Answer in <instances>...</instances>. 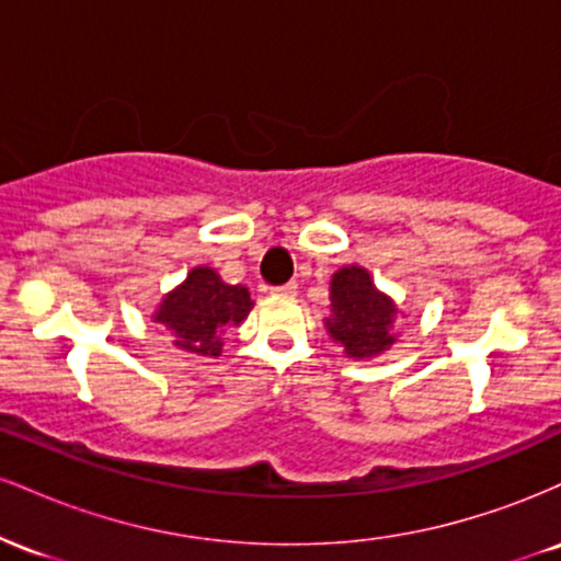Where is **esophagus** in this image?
Returning <instances> with one entry per match:
<instances>
[{
	"label": "esophagus",
	"instance_id": "1",
	"mask_svg": "<svg viewBox=\"0 0 561 561\" xmlns=\"http://www.w3.org/2000/svg\"><path fill=\"white\" fill-rule=\"evenodd\" d=\"M272 293L279 295V298H295V295H298V285H295V282H287V285L274 287Z\"/></svg>",
	"mask_w": 561,
	"mask_h": 561
}]
</instances>
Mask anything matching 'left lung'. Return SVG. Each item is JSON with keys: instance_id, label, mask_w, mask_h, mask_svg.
Wrapping results in <instances>:
<instances>
[{"instance_id": "obj_1", "label": "left lung", "mask_w": 561, "mask_h": 561, "mask_svg": "<svg viewBox=\"0 0 561 561\" xmlns=\"http://www.w3.org/2000/svg\"><path fill=\"white\" fill-rule=\"evenodd\" d=\"M401 308L388 293H382L358 263L337 268L330 279V317L324 319L327 332L345 356L353 362H369L390 351L398 340L396 319Z\"/></svg>"}]
</instances>
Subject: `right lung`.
<instances>
[{
  "mask_svg": "<svg viewBox=\"0 0 561 561\" xmlns=\"http://www.w3.org/2000/svg\"><path fill=\"white\" fill-rule=\"evenodd\" d=\"M253 306L248 287L227 285L210 266H195L182 285L163 295L152 321L171 332L179 351L216 358L224 351V332L240 327Z\"/></svg>",
  "mask_w": 561,
  "mask_h": 561,
  "instance_id": "1",
  "label": "right lung"
}]
</instances>
